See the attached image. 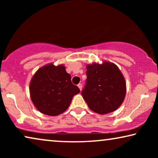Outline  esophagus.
Returning a JSON list of instances; mask_svg holds the SVG:
<instances>
[{"instance_id": "esophagus-1", "label": "esophagus", "mask_w": 158, "mask_h": 158, "mask_svg": "<svg viewBox=\"0 0 158 158\" xmlns=\"http://www.w3.org/2000/svg\"><path fill=\"white\" fill-rule=\"evenodd\" d=\"M77 87L79 88L80 90H81H81H82V84L81 83H79L78 85H77Z\"/></svg>"}]
</instances>
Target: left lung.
<instances>
[{"mask_svg":"<svg viewBox=\"0 0 158 158\" xmlns=\"http://www.w3.org/2000/svg\"><path fill=\"white\" fill-rule=\"evenodd\" d=\"M86 84L81 94L88 107L100 114L113 112L122 105L126 83L115 64L103 62L86 65Z\"/></svg>","mask_w":158,"mask_h":158,"instance_id":"obj_1","label":"left lung"}]
</instances>
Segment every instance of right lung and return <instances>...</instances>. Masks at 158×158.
Returning a JSON list of instances; mask_svg holds the SVG:
<instances>
[{
  "instance_id": "add662e5",
  "label": "right lung",
  "mask_w": 158,
  "mask_h": 158,
  "mask_svg": "<svg viewBox=\"0 0 158 158\" xmlns=\"http://www.w3.org/2000/svg\"><path fill=\"white\" fill-rule=\"evenodd\" d=\"M31 99L41 113L57 116L68 109L73 97L80 93L71 82L63 64H48L35 73L29 85Z\"/></svg>"
}]
</instances>
